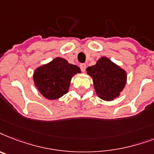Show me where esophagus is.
Listing matches in <instances>:
<instances>
[{
	"label": "esophagus",
	"mask_w": 154,
	"mask_h": 154,
	"mask_svg": "<svg viewBox=\"0 0 154 154\" xmlns=\"http://www.w3.org/2000/svg\"><path fill=\"white\" fill-rule=\"evenodd\" d=\"M86 67H87V65L85 64V63H81L80 64V68L83 72H84L86 71Z\"/></svg>",
	"instance_id": "1"
}]
</instances>
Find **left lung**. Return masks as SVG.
I'll list each match as a JSON object with an SVG mask.
<instances>
[{
  "instance_id": "obj_1",
  "label": "left lung",
  "mask_w": 154,
  "mask_h": 154,
  "mask_svg": "<svg viewBox=\"0 0 154 154\" xmlns=\"http://www.w3.org/2000/svg\"><path fill=\"white\" fill-rule=\"evenodd\" d=\"M87 74L91 77L97 95L109 102L119 98L127 81L126 71L105 56L87 67Z\"/></svg>"
}]
</instances>
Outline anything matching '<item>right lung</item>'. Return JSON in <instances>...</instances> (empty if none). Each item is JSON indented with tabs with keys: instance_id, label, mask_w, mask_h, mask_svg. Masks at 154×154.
<instances>
[{
	"instance_id": "1",
	"label": "right lung",
	"mask_w": 154,
	"mask_h": 154,
	"mask_svg": "<svg viewBox=\"0 0 154 154\" xmlns=\"http://www.w3.org/2000/svg\"><path fill=\"white\" fill-rule=\"evenodd\" d=\"M78 73H81L78 66L56 57L38 67L32 78L35 87L44 98L56 100L68 92L71 79Z\"/></svg>"
}]
</instances>
